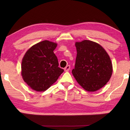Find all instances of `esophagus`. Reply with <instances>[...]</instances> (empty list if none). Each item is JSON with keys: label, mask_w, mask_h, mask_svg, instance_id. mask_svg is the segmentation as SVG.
Segmentation results:
<instances>
[{"label": "esophagus", "mask_w": 130, "mask_h": 130, "mask_svg": "<svg viewBox=\"0 0 130 130\" xmlns=\"http://www.w3.org/2000/svg\"><path fill=\"white\" fill-rule=\"evenodd\" d=\"M70 69V65H67V67H66L64 68L65 71H68Z\"/></svg>", "instance_id": "obj_1"}]
</instances>
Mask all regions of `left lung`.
Masks as SVG:
<instances>
[{
	"label": "left lung",
	"instance_id": "obj_1",
	"mask_svg": "<svg viewBox=\"0 0 130 130\" xmlns=\"http://www.w3.org/2000/svg\"><path fill=\"white\" fill-rule=\"evenodd\" d=\"M75 68L72 73L76 80L88 92L101 89L109 80L113 69L111 60L99 44L89 40L76 42Z\"/></svg>",
	"mask_w": 130,
	"mask_h": 130
}]
</instances>
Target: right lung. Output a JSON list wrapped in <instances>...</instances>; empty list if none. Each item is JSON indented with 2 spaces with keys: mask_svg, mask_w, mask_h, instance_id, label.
Returning a JSON list of instances; mask_svg holds the SVG:
<instances>
[{
  "mask_svg": "<svg viewBox=\"0 0 130 130\" xmlns=\"http://www.w3.org/2000/svg\"><path fill=\"white\" fill-rule=\"evenodd\" d=\"M57 43L45 40L32 46L22 59L21 74L23 80L37 92L45 91L63 72L54 53Z\"/></svg>",
  "mask_w": 130,
  "mask_h": 130,
  "instance_id": "right-lung-1",
  "label": "right lung"
}]
</instances>
